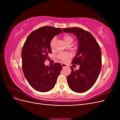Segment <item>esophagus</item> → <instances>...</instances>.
<instances>
[{"mask_svg": "<svg viewBox=\"0 0 120 120\" xmlns=\"http://www.w3.org/2000/svg\"><path fill=\"white\" fill-rule=\"evenodd\" d=\"M61 66H62L63 68H64L67 67V65L66 64H64L62 63V64H61Z\"/></svg>", "mask_w": 120, "mask_h": 120, "instance_id": "34e87169", "label": "esophagus"}]
</instances>
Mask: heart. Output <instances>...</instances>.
Masks as SVG:
<instances>
[{"label": "heart", "instance_id": "b5f03b06", "mask_svg": "<svg viewBox=\"0 0 120 120\" xmlns=\"http://www.w3.org/2000/svg\"><path fill=\"white\" fill-rule=\"evenodd\" d=\"M63 41L65 44L67 45H70L71 43L73 41V38L71 36L66 34L64 35L63 38ZM56 38H53L52 41H50V48L53 49L56 43ZM71 56V54L70 53H61L58 56V57L61 60H62L64 61H66L68 58H70Z\"/></svg>", "mask_w": 120, "mask_h": 120}]
</instances>
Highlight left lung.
Instances as JSON below:
<instances>
[{"mask_svg": "<svg viewBox=\"0 0 120 120\" xmlns=\"http://www.w3.org/2000/svg\"><path fill=\"white\" fill-rule=\"evenodd\" d=\"M67 33L77 37L78 50L71 64L79 65L78 70L71 67V74L67 77L69 88L74 92L84 93L95 84L101 68V52L100 47L94 36L83 29L74 27L63 28Z\"/></svg>", "mask_w": 120, "mask_h": 120, "instance_id": "1", "label": "left lung"}]
</instances>
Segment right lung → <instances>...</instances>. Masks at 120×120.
I'll list each match as a JSON object with an SVG mask.
<instances>
[{"instance_id":"1","label":"right lung","mask_w":120,"mask_h":120,"mask_svg":"<svg viewBox=\"0 0 120 120\" xmlns=\"http://www.w3.org/2000/svg\"><path fill=\"white\" fill-rule=\"evenodd\" d=\"M60 33H63L60 28L41 27L32 31L24 43L21 52L23 74L29 84L38 92L52 90L62 68L60 63L52 67L44 63L52 53L50 41Z\"/></svg>"}]
</instances>
